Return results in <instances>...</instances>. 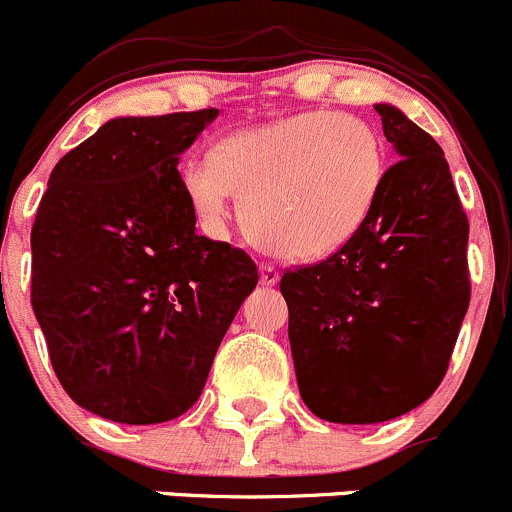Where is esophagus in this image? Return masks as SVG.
Masks as SVG:
<instances>
[{
	"label": "esophagus",
	"mask_w": 512,
	"mask_h": 512,
	"mask_svg": "<svg viewBox=\"0 0 512 512\" xmlns=\"http://www.w3.org/2000/svg\"><path fill=\"white\" fill-rule=\"evenodd\" d=\"M258 273H261L263 286H276L278 278H281V273H278L273 266H268V263H261V266H258Z\"/></svg>",
	"instance_id": "esophagus-1"
}]
</instances>
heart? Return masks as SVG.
<instances>
[{
    "label": "heart",
    "instance_id": "b5f03b06",
    "mask_svg": "<svg viewBox=\"0 0 512 512\" xmlns=\"http://www.w3.org/2000/svg\"><path fill=\"white\" fill-rule=\"evenodd\" d=\"M388 159L376 126L338 111H301L216 141L181 169V191L209 236H224L231 194L246 236L283 261L341 251L381 199Z\"/></svg>",
    "mask_w": 512,
    "mask_h": 512
}]
</instances>
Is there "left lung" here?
<instances>
[{"mask_svg":"<svg viewBox=\"0 0 512 512\" xmlns=\"http://www.w3.org/2000/svg\"><path fill=\"white\" fill-rule=\"evenodd\" d=\"M376 111L401 159L376 209L341 251L281 278L303 403L348 426L433 396L470 303L468 219L443 149L398 106Z\"/></svg>","mask_w":512,"mask_h":512,"instance_id":"8db88e82","label":"left lung"}]
</instances>
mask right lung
<instances>
[{
  "instance_id": "1",
  "label": "right lung",
  "mask_w": 512,
  "mask_h": 512,
  "mask_svg": "<svg viewBox=\"0 0 512 512\" xmlns=\"http://www.w3.org/2000/svg\"><path fill=\"white\" fill-rule=\"evenodd\" d=\"M219 109L116 116L59 159L32 226V308L77 406L151 426L199 401L258 283L246 251L196 234L179 156Z\"/></svg>"
}]
</instances>
